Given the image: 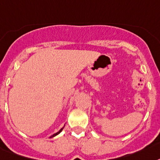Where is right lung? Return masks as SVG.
I'll return each mask as SVG.
<instances>
[{"instance_id":"add662e5","label":"right lung","mask_w":160,"mask_h":160,"mask_svg":"<svg viewBox=\"0 0 160 160\" xmlns=\"http://www.w3.org/2000/svg\"><path fill=\"white\" fill-rule=\"evenodd\" d=\"M64 128V126L63 127V128H62L60 129V130H59V132H56V133H55V134H53V135L51 136V137H50V138H51V137H55V136H57L58 134H59V133L61 132H62V130H63V128Z\"/></svg>"}]
</instances>
